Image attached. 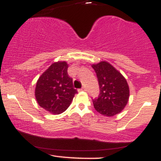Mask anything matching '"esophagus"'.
<instances>
[{"label": "esophagus", "mask_w": 161, "mask_h": 161, "mask_svg": "<svg viewBox=\"0 0 161 161\" xmlns=\"http://www.w3.org/2000/svg\"><path fill=\"white\" fill-rule=\"evenodd\" d=\"M79 91H81V92H86V88H85V87H82V88H81V89H79Z\"/></svg>", "instance_id": "34e87169"}]
</instances>
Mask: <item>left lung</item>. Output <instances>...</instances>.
<instances>
[{"instance_id":"8db88e82","label":"left lung","mask_w":161,"mask_h":161,"mask_svg":"<svg viewBox=\"0 0 161 161\" xmlns=\"http://www.w3.org/2000/svg\"><path fill=\"white\" fill-rule=\"evenodd\" d=\"M98 80L100 95L93 99L94 108L99 114L113 116L119 114L129 97V88L125 77L107 61L92 64Z\"/></svg>"}]
</instances>
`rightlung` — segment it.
Wrapping results in <instances>:
<instances>
[{
	"instance_id": "obj_1",
	"label": "right lung",
	"mask_w": 161,
	"mask_h": 161,
	"mask_svg": "<svg viewBox=\"0 0 161 161\" xmlns=\"http://www.w3.org/2000/svg\"><path fill=\"white\" fill-rule=\"evenodd\" d=\"M65 61L55 62L41 75L35 95L38 105L52 114H60L69 108L77 91L67 73Z\"/></svg>"
}]
</instances>
